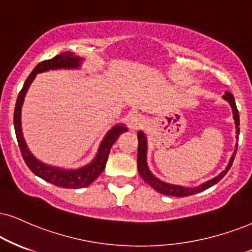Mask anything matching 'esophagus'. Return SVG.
Listing matches in <instances>:
<instances>
[{
	"label": "esophagus",
	"mask_w": 252,
	"mask_h": 252,
	"mask_svg": "<svg viewBox=\"0 0 252 252\" xmlns=\"http://www.w3.org/2000/svg\"><path fill=\"white\" fill-rule=\"evenodd\" d=\"M128 125L132 129H138L144 125V118L138 113H132L128 117Z\"/></svg>",
	"instance_id": "esophagus-1"
}]
</instances>
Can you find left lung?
<instances>
[{"instance_id":"obj_1","label":"left lung","mask_w":252,"mask_h":252,"mask_svg":"<svg viewBox=\"0 0 252 252\" xmlns=\"http://www.w3.org/2000/svg\"><path fill=\"white\" fill-rule=\"evenodd\" d=\"M224 100H226L230 105L231 111H232V118L235 120V127H236V140H238V135H240V114H238L237 107H236V102H235V98L231 93L225 92V94L222 97ZM138 141H139V146H138V170L139 174L144 181L146 183L151 186L152 188H154L155 190L159 191L160 194L163 195H169V196H188V195H194L197 194V192H201L206 189L210 188L212 186L215 185L221 180L223 176L228 173V170L230 169L232 162H234L235 159V154L236 151H237V142L235 145V150L234 153H232L230 160H229L228 164H226L225 169L222 170L219 175L215 176V178L208 180V181L201 183V185L196 186V187H186V186H180V185H174V183H168L164 182L162 180H160L159 178L154 175L153 173L151 172L150 167H148L147 163V151H148V141H147V136L142 131L138 132Z\"/></svg>"}]
</instances>
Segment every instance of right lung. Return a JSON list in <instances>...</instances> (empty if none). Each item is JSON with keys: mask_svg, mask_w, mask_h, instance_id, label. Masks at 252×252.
<instances>
[{"mask_svg": "<svg viewBox=\"0 0 252 252\" xmlns=\"http://www.w3.org/2000/svg\"><path fill=\"white\" fill-rule=\"evenodd\" d=\"M84 61H85L84 58L78 57L73 52H62L61 55L56 56L52 60L39 63L32 70V72L30 73V76L28 77L26 83H24L23 88H22L20 94L17 97L14 112L15 133H16L22 157L26 161L27 166L38 178L63 188L78 189L88 187V186L91 185L104 170L112 145L116 142L121 133L127 132V129H128L125 124L123 123L112 126L106 132V134L104 135L100 144H99L98 151L94 158L90 162L78 167V168H64V167L52 166V164H48L37 159L35 155L31 153L26 140H24L23 132H22V107H23L24 98H26L30 85L35 80L38 73L55 70H79L82 67Z\"/></svg>", "mask_w": 252, "mask_h": 252, "instance_id": "obj_1", "label": "right lung"}]
</instances>
